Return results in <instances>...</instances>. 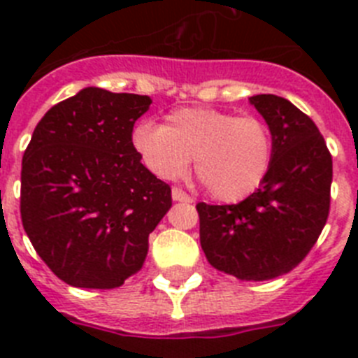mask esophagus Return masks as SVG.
<instances>
[{
	"label": "esophagus",
	"mask_w": 358,
	"mask_h": 358,
	"mask_svg": "<svg viewBox=\"0 0 358 358\" xmlns=\"http://www.w3.org/2000/svg\"><path fill=\"white\" fill-rule=\"evenodd\" d=\"M172 199H173V201H177V202H192V201H194V199L189 197L186 192H182V189H179V188L172 189Z\"/></svg>",
	"instance_id": "1"
}]
</instances>
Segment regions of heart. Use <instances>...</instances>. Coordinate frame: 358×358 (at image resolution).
I'll list each match as a JSON object with an SVG mask.
<instances>
[{
    "mask_svg": "<svg viewBox=\"0 0 358 358\" xmlns=\"http://www.w3.org/2000/svg\"><path fill=\"white\" fill-rule=\"evenodd\" d=\"M132 147L152 173L179 179L195 172L224 202L252 195L267 179L274 157L273 132L258 116H236L213 107H181L164 125L141 120L131 136Z\"/></svg>",
    "mask_w": 358,
    "mask_h": 358,
    "instance_id": "heart-1",
    "label": "heart"
}]
</instances>
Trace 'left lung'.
Masks as SVG:
<instances>
[{
    "mask_svg": "<svg viewBox=\"0 0 358 358\" xmlns=\"http://www.w3.org/2000/svg\"><path fill=\"white\" fill-rule=\"evenodd\" d=\"M251 106L273 132V166L238 204L199 202L201 248L217 271L242 281L273 280L305 260L330 211L331 156L315 123L276 94Z\"/></svg>",
    "mask_w": 358,
    "mask_h": 358,
    "instance_id": "1",
    "label": "left lung"
}]
</instances>
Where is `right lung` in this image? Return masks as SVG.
I'll return each instance as SVG.
<instances>
[{"instance_id":"right-lung-1","label":"right lung","mask_w":358,"mask_h":358,"mask_svg":"<svg viewBox=\"0 0 358 358\" xmlns=\"http://www.w3.org/2000/svg\"><path fill=\"white\" fill-rule=\"evenodd\" d=\"M145 94L85 87L37 123L21 169V220L41 260L64 283L116 289L143 267L148 235L172 189L131 141Z\"/></svg>"}]
</instances>
